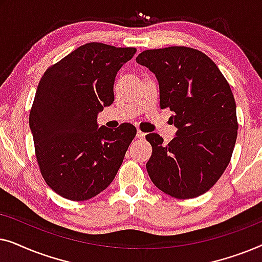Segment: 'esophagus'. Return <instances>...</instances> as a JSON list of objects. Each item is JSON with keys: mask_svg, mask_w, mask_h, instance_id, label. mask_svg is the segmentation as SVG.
Returning a JSON list of instances; mask_svg holds the SVG:
<instances>
[{"mask_svg": "<svg viewBox=\"0 0 262 262\" xmlns=\"http://www.w3.org/2000/svg\"><path fill=\"white\" fill-rule=\"evenodd\" d=\"M137 138L138 139H144L145 138V134L144 132H142V131H137Z\"/></svg>", "mask_w": 262, "mask_h": 262, "instance_id": "obj_1", "label": "esophagus"}]
</instances>
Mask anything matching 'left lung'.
I'll return each instance as SVG.
<instances>
[{
  "label": "left lung",
  "mask_w": 262,
  "mask_h": 262,
  "mask_svg": "<svg viewBox=\"0 0 262 262\" xmlns=\"http://www.w3.org/2000/svg\"><path fill=\"white\" fill-rule=\"evenodd\" d=\"M136 60L155 74L161 108L174 113L170 120L178 128L168 144L157 134L145 136L152 146L149 177L174 198L202 195L224 173L237 138L230 85L212 59L192 48L146 50Z\"/></svg>",
  "instance_id": "left-lung-1"
}]
</instances>
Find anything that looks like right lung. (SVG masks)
<instances>
[{"label":"right lung","instance_id":"1","mask_svg":"<svg viewBox=\"0 0 262 262\" xmlns=\"http://www.w3.org/2000/svg\"><path fill=\"white\" fill-rule=\"evenodd\" d=\"M135 48L88 42L42 75L30 112L35 156L48 186L83 202L108 187L136 136L124 123L98 127V113L114 101L117 73Z\"/></svg>","mask_w":262,"mask_h":262}]
</instances>
